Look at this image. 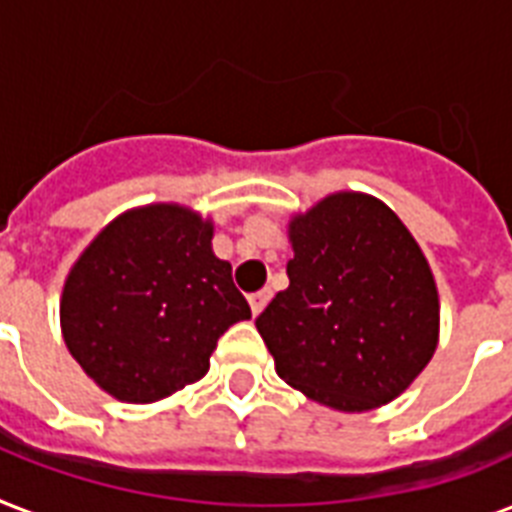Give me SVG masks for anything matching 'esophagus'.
<instances>
[{
  "mask_svg": "<svg viewBox=\"0 0 512 512\" xmlns=\"http://www.w3.org/2000/svg\"><path fill=\"white\" fill-rule=\"evenodd\" d=\"M271 300V289H263V292H255V295L249 297V308H252V316H260L263 308Z\"/></svg>",
  "mask_w": 512,
  "mask_h": 512,
  "instance_id": "34e87169",
  "label": "esophagus"
}]
</instances>
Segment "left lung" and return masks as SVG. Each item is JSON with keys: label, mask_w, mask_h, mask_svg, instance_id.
Listing matches in <instances>:
<instances>
[{"label": "left lung", "mask_w": 512, "mask_h": 512, "mask_svg": "<svg viewBox=\"0 0 512 512\" xmlns=\"http://www.w3.org/2000/svg\"><path fill=\"white\" fill-rule=\"evenodd\" d=\"M289 244V287L255 321L276 374L337 412L390 404L438 345L441 303L420 244L361 191L295 212Z\"/></svg>", "instance_id": "left-lung-1"}]
</instances>
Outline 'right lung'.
<instances>
[{
	"label": "right lung",
	"mask_w": 512,
	"mask_h": 512,
	"mask_svg": "<svg viewBox=\"0 0 512 512\" xmlns=\"http://www.w3.org/2000/svg\"><path fill=\"white\" fill-rule=\"evenodd\" d=\"M212 236L209 217L159 201L114 217L71 265L60 332L116 401L154 404L199 382L225 329L252 319Z\"/></svg>",
	"instance_id": "add662e5"
}]
</instances>
